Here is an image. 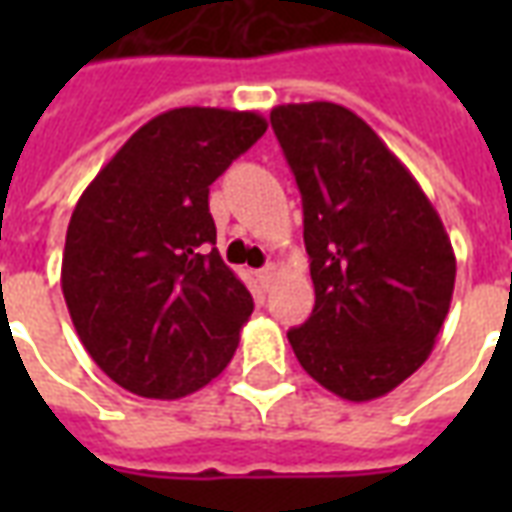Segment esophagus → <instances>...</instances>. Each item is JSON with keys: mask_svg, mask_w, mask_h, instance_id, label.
Listing matches in <instances>:
<instances>
[{"mask_svg": "<svg viewBox=\"0 0 512 512\" xmlns=\"http://www.w3.org/2000/svg\"><path fill=\"white\" fill-rule=\"evenodd\" d=\"M257 279H260V285H263V288H268V285H271V282L277 279V266H274V263L263 266L260 271H257Z\"/></svg>", "mask_w": 512, "mask_h": 512, "instance_id": "esophagus-1", "label": "esophagus"}]
</instances>
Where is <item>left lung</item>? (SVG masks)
Here are the masks:
<instances>
[{"label": "left lung", "mask_w": 512, "mask_h": 512, "mask_svg": "<svg viewBox=\"0 0 512 512\" xmlns=\"http://www.w3.org/2000/svg\"><path fill=\"white\" fill-rule=\"evenodd\" d=\"M304 205L315 307L288 340L299 365L345 400L392 392L433 351L455 288L439 213L403 161L351 109H271Z\"/></svg>", "instance_id": "1"}]
</instances>
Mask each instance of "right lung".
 Returning a JSON list of instances; mask_svg holds the SVG:
<instances>
[{
    "mask_svg": "<svg viewBox=\"0 0 512 512\" xmlns=\"http://www.w3.org/2000/svg\"><path fill=\"white\" fill-rule=\"evenodd\" d=\"M266 128L257 112L169 109L76 202L62 296L87 354L128 392L178 400L230 365L255 301L213 246L208 191Z\"/></svg>",
    "mask_w": 512,
    "mask_h": 512,
    "instance_id": "right-lung-1",
    "label": "right lung"
}]
</instances>
